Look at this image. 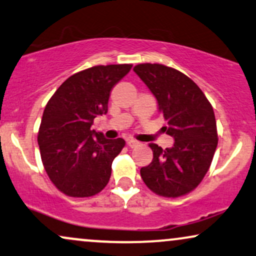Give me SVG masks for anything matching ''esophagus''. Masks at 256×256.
<instances>
[{
	"instance_id": "obj_1",
	"label": "esophagus",
	"mask_w": 256,
	"mask_h": 256,
	"mask_svg": "<svg viewBox=\"0 0 256 256\" xmlns=\"http://www.w3.org/2000/svg\"><path fill=\"white\" fill-rule=\"evenodd\" d=\"M128 146L130 148H136V146H140V142H137L134 140H128Z\"/></svg>"
}]
</instances>
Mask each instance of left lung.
<instances>
[{
	"label": "left lung",
	"instance_id": "left-lung-1",
	"mask_svg": "<svg viewBox=\"0 0 256 256\" xmlns=\"http://www.w3.org/2000/svg\"><path fill=\"white\" fill-rule=\"evenodd\" d=\"M134 72L155 95L167 126L163 131L175 140L162 149L149 144L154 158L140 168L148 188L158 196L178 198L192 192L210 168L218 144L214 108L202 89L174 68L142 63Z\"/></svg>",
	"mask_w": 256,
	"mask_h": 256
}]
</instances>
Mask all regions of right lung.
I'll use <instances>...</instances> for the list:
<instances>
[{"label":"right lung","mask_w":256,"mask_h":256,"mask_svg":"<svg viewBox=\"0 0 256 256\" xmlns=\"http://www.w3.org/2000/svg\"><path fill=\"white\" fill-rule=\"evenodd\" d=\"M131 68L95 66L74 74L46 104L38 131L40 156L51 182L66 196L88 198L108 184L125 140H106L90 128L95 116L106 114L110 90Z\"/></svg>","instance_id":"add662e5"}]
</instances>
